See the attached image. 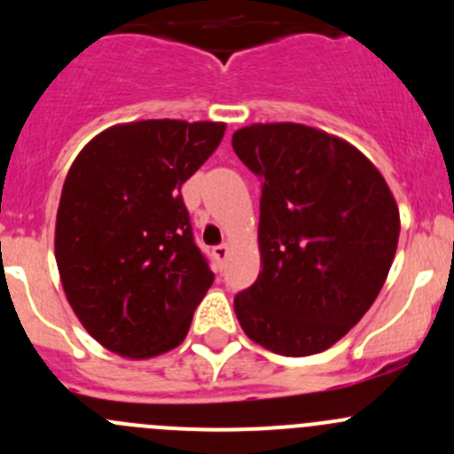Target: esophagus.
<instances>
[{
	"instance_id": "esophagus-1",
	"label": "esophagus",
	"mask_w": 454,
	"mask_h": 454,
	"mask_svg": "<svg viewBox=\"0 0 454 454\" xmlns=\"http://www.w3.org/2000/svg\"><path fill=\"white\" fill-rule=\"evenodd\" d=\"M228 253H231V248H228V244H219V246H215V248H213L215 259H217L219 263H222V261H226Z\"/></svg>"
}]
</instances>
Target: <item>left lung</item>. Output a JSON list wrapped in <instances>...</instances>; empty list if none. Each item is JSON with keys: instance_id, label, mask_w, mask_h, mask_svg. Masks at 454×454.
<instances>
[{"instance_id": "1", "label": "left lung", "mask_w": 454, "mask_h": 454, "mask_svg": "<svg viewBox=\"0 0 454 454\" xmlns=\"http://www.w3.org/2000/svg\"><path fill=\"white\" fill-rule=\"evenodd\" d=\"M232 149L263 180L261 272L235 296L241 329L274 354H320L387 281L400 237L391 189L356 146L299 122L244 127Z\"/></svg>"}]
</instances>
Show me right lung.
Returning <instances> with one entry per match:
<instances>
[{
    "mask_svg": "<svg viewBox=\"0 0 454 454\" xmlns=\"http://www.w3.org/2000/svg\"><path fill=\"white\" fill-rule=\"evenodd\" d=\"M223 131V122H127L87 142L72 162L54 254L67 303L105 349L153 358L189 333L215 274L180 191Z\"/></svg>",
    "mask_w": 454,
    "mask_h": 454,
    "instance_id": "right-lung-1",
    "label": "right lung"
}]
</instances>
